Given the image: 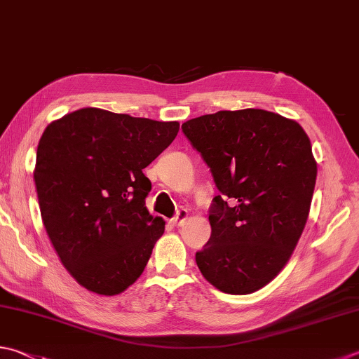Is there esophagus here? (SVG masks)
<instances>
[{
    "label": "esophagus",
    "instance_id": "obj_1",
    "mask_svg": "<svg viewBox=\"0 0 359 359\" xmlns=\"http://www.w3.org/2000/svg\"><path fill=\"white\" fill-rule=\"evenodd\" d=\"M187 211L186 209H180V211L177 212V215H175V217L170 220V223L173 226H181L182 223H184L186 220H187Z\"/></svg>",
    "mask_w": 359,
    "mask_h": 359
}]
</instances>
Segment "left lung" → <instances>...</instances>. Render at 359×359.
<instances>
[{"mask_svg":"<svg viewBox=\"0 0 359 359\" xmlns=\"http://www.w3.org/2000/svg\"><path fill=\"white\" fill-rule=\"evenodd\" d=\"M182 131L220 191L211 238L195 255L200 272L225 294L256 292L281 272L305 229L317 177L309 137L295 120L264 109L208 114Z\"/></svg>","mask_w":359,"mask_h":359,"instance_id":"1","label":"left lung"}]
</instances>
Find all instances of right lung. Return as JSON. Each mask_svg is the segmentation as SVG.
<instances>
[{"instance_id":"right-lung-1","label":"right lung","mask_w":359,"mask_h":359,"mask_svg":"<svg viewBox=\"0 0 359 359\" xmlns=\"http://www.w3.org/2000/svg\"><path fill=\"white\" fill-rule=\"evenodd\" d=\"M180 131L158 121L84 107L45 128L34 184L46 234L78 285L117 295L144 272L165 222L145 206L144 175Z\"/></svg>"}]
</instances>
